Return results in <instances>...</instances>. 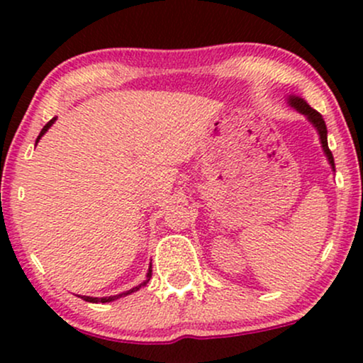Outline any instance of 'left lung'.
Wrapping results in <instances>:
<instances>
[{
  "label": "left lung",
  "mask_w": 363,
  "mask_h": 363,
  "mask_svg": "<svg viewBox=\"0 0 363 363\" xmlns=\"http://www.w3.org/2000/svg\"><path fill=\"white\" fill-rule=\"evenodd\" d=\"M289 102H290L291 107H295V109H297L298 112L306 114L307 118H309L311 123L314 124L315 129H318L319 136H320V143H323L324 153H326L329 164H331L333 170H335V158H333L331 150H329V147H328V129H326V123H324L323 116H320L318 111L312 109V107L306 101H302V99H298V97H290Z\"/></svg>",
  "instance_id": "1"
}]
</instances>
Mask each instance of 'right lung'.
Masks as SVG:
<instances>
[{
  "instance_id": "obj_1",
  "label": "right lung",
  "mask_w": 363,
  "mask_h": 363,
  "mask_svg": "<svg viewBox=\"0 0 363 363\" xmlns=\"http://www.w3.org/2000/svg\"><path fill=\"white\" fill-rule=\"evenodd\" d=\"M54 121H56V119H54V118H52L51 121H49V123H48V124H45V126L43 128V131H40V135H39V136H37V141H39V140H40V136H43V135H44V133H45V131H48V129H49V128H51V124L54 123ZM150 278H152V269H148V273H147V280H145L143 283H141V285H138V286H135V289H131V290H128V291H124V294L114 295V297H104V298H97V297H82V298H83V301H86V302H91V303H99V302L106 303V302H112V301H116V298H119V297H124V295H129V294H133V291L140 290V289H141V286H145V285H147V283H148V280H150Z\"/></svg>"
}]
</instances>
